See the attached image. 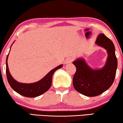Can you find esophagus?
<instances>
[{
    "instance_id": "esophagus-1",
    "label": "esophagus",
    "mask_w": 123,
    "mask_h": 123,
    "mask_svg": "<svg viewBox=\"0 0 123 123\" xmlns=\"http://www.w3.org/2000/svg\"><path fill=\"white\" fill-rule=\"evenodd\" d=\"M73 61V59L72 57H68L66 60V64L70 63H71V62H72Z\"/></svg>"
}]
</instances>
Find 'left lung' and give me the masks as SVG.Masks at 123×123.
I'll use <instances>...</instances> for the list:
<instances>
[{
	"label": "left lung",
	"instance_id": "8db88e82",
	"mask_svg": "<svg viewBox=\"0 0 123 123\" xmlns=\"http://www.w3.org/2000/svg\"><path fill=\"white\" fill-rule=\"evenodd\" d=\"M95 43L107 52V61L103 68L92 69L83 59H78L73 62L76 69L73 79L74 88L88 97L97 96L107 90L114 82L117 68L115 47L111 39L104 34H100Z\"/></svg>",
	"mask_w": 123,
	"mask_h": 123
}]
</instances>
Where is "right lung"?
I'll list each match as a JSON object with an SVG mask.
<instances>
[{
	"instance_id": "add662e5",
	"label": "right lung",
	"mask_w": 123,
	"mask_h": 123,
	"mask_svg": "<svg viewBox=\"0 0 123 123\" xmlns=\"http://www.w3.org/2000/svg\"><path fill=\"white\" fill-rule=\"evenodd\" d=\"M9 53L8 54L6 60V73L7 79L9 84L11 88L17 93L23 96L28 98L38 97L48 90L51 85L52 77H53L54 73L56 70L60 69L63 66L62 64H61V65H59L56 68H54L53 69L50 70L44 78L36 82L32 83V84L20 83L17 81L12 78L9 72L7 64V58L9 56Z\"/></svg>"
}]
</instances>
